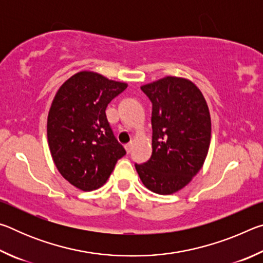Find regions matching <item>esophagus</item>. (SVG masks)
<instances>
[{
    "instance_id": "1",
    "label": "esophagus",
    "mask_w": 263,
    "mask_h": 263,
    "mask_svg": "<svg viewBox=\"0 0 263 263\" xmlns=\"http://www.w3.org/2000/svg\"><path fill=\"white\" fill-rule=\"evenodd\" d=\"M132 146H133L132 142H128V144H126V145H125V149H126V152H127V153H130V152H131Z\"/></svg>"
}]
</instances>
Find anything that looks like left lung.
Here are the masks:
<instances>
[{
  "label": "left lung",
  "mask_w": 263,
  "mask_h": 263,
  "mask_svg": "<svg viewBox=\"0 0 263 263\" xmlns=\"http://www.w3.org/2000/svg\"><path fill=\"white\" fill-rule=\"evenodd\" d=\"M152 102V155L136 169L146 188L171 195L201 171L211 140V118L201 90L188 79L166 77L141 86Z\"/></svg>",
  "instance_id": "8db88e82"
}]
</instances>
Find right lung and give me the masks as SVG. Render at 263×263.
<instances>
[{
  "instance_id": "add662e5",
  "label": "right lung",
  "mask_w": 263,
  "mask_h": 263,
  "mask_svg": "<svg viewBox=\"0 0 263 263\" xmlns=\"http://www.w3.org/2000/svg\"><path fill=\"white\" fill-rule=\"evenodd\" d=\"M127 83L83 70L57 91L47 117V140L64 179L83 191L103 185L126 154L116 139L105 109Z\"/></svg>"
}]
</instances>
